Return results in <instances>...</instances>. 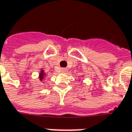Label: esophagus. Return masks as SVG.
<instances>
[{"instance_id":"esophagus-1","label":"esophagus","mask_w":132,"mask_h":132,"mask_svg":"<svg viewBox=\"0 0 132 132\" xmlns=\"http://www.w3.org/2000/svg\"><path fill=\"white\" fill-rule=\"evenodd\" d=\"M68 69L67 68H62L61 69V72H62V73H66V72H68Z\"/></svg>"}]
</instances>
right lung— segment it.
Segmentation results:
<instances>
[{"instance_id":"obj_1","label":"right lung","mask_w":132,"mask_h":132,"mask_svg":"<svg viewBox=\"0 0 132 132\" xmlns=\"http://www.w3.org/2000/svg\"><path fill=\"white\" fill-rule=\"evenodd\" d=\"M45 76H46V74H45V72H44V70H40L39 76H38V78H40V81H42V80L44 79Z\"/></svg>"}]
</instances>
